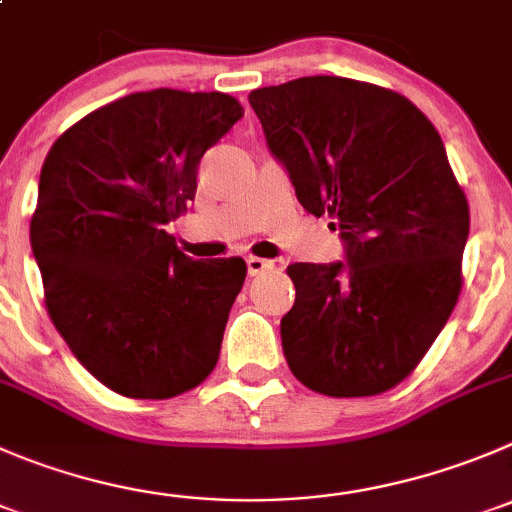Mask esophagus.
Masks as SVG:
<instances>
[{
    "mask_svg": "<svg viewBox=\"0 0 512 512\" xmlns=\"http://www.w3.org/2000/svg\"><path fill=\"white\" fill-rule=\"evenodd\" d=\"M246 266H248V274H251V276H259V274H264V271L274 269V261L259 259V256H248Z\"/></svg>",
    "mask_w": 512,
    "mask_h": 512,
    "instance_id": "1",
    "label": "esophagus"
}]
</instances>
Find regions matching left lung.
<instances>
[{
    "label": "left lung",
    "mask_w": 512,
    "mask_h": 512,
    "mask_svg": "<svg viewBox=\"0 0 512 512\" xmlns=\"http://www.w3.org/2000/svg\"><path fill=\"white\" fill-rule=\"evenodd\" d=\"M301 206L332 216L337 264H291L281 347L301 384L372 397L417 367L460 296L470 208L440 133L407 97L347 77L248 95Z\"/></svg>",
    "instance_id": "1"
}]
</instances>
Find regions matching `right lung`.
<instances>
[{"instance_id": "1", "label": "right lung", "mask_w": 512, "mask_h": 512, "mask_svg": "<svg viewBox=\"0 0 512 512\" xmlns=\"http://www.w3.org/2000/svg\"><path fill=\"white\" fill-rule=\"evenodd\" d=\"M241 118L231 95L160 87L85 115L47 153L29 223L47 311L77 362L123 397H175L216 367L246 261H193L165 226Z\"/></svg>"}]
</instances>
